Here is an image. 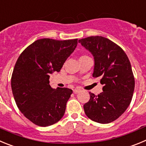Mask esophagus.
<instances>
[{"mask_svg":"<svg viewBox=\"0 0 146 146\" xmlns=\"http://www.w3.org/2000/svg\"><path fill=\"white\" fill-rule=\"evenodd\" d=\"M80 92H81V90H80V89H73V93H74V94H77V93Z\"/></svg>","mask_w":146,"mask_h":146,"instance_id":"esophagus-1","label":"esophagus"}]
</instances>
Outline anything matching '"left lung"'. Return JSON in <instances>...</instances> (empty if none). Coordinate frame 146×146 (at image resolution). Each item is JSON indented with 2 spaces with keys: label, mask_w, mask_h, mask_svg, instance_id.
<instances>
[{
  "label": "left lung",
  "mask_w": 146,
  "mask_h": 146,
  "mask_svg": "<svg viewBox=\"0 0 146 146\" xmlns=\"http://www.w3.org/2000/svg\"><path fill=\"white\" fill-rule=\"evenodd\" d=\"M94 59L93 77L100 78L102 92L94 95L84 106L91 120L108 124L124 113L130 104L135 89V78L130 62L124 50L102 36H90L78 40Z\"/></svg>",
  "instance_id": "8db88e82"
}]
</instances>
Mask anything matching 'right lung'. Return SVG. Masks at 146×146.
<instances>
[{"mask_svg":"<svg viewBox=\"0 0 146 146\" xmlns=\"http://www.w3.org/2000/svg\"><path fill=\"white\" fill-rule=\"evenodd\" d=\"M77 44V38H42L19 55L11 76V89L19 111L33 124L48 127L64 115L73 91L68 88L52 89L49 74L60 71Z\"/></svg>","mask_w":146,"mask_h":146,"instance_id":"add662e5","label":"right lung"}]
</instances>
